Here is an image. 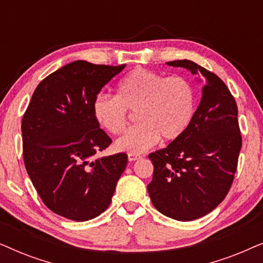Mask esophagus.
Returning <instances> with one entry per match:
<instances>
[{"label":"esophagus","mask_w":263,"mask_h":263,"mask_svg":"<svg viewBox=\"0 0 263 263\" xmlns=\"http://www.w3.org/2000/svg\"><path fill=\"white\" fill-rule=\"evenodd\" d=\"M141 159V156L140 154H134V153H129L128 154V160L129 161H135Z\"/></svg>","instance_id":"34e87169"}]
</instances>
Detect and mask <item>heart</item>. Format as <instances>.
<instances>
[{"mask_svg": "<svg viewBox=\"0 0 263 263\" xmlns=\"http://www.w3.org/2000/svg\"><path fill=\"white\" fill-rule=\"evenodd\" d=\"M92 110L100 127L114 135L127 127L128 110H136L139 123L117 140L116 148L138 154L160 138L171 141L184 133L195 112V91L185 78L139 68L122 79L116 96H97Z\"/></svg>", "mask_w": 263, "mask_h": 263, "instance_id": "b5f03b06", "label": "heart"}]
</instances>
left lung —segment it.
Segmentation results:
<instances>
[{
  "label": "left lung",
  "instance_id": "8db88e82",
  "mask_svg": "<svg viewBox=\"0 0 263 263\" xmlns=\"http://www.w3.org/2000/svg\"><path fill=\"white\" fill-rule=\"evenodd\" d=\"M166 64L202 77L204 86L184 133L148 156L154 170L147 189L160 213L190 221L213 211L231 188L242 147L238 109L218 75L189 60Z\"/></svg>",
  "mask_w": 263,
  "mask_h": 263
}]
</instances>
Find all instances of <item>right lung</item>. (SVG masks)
<instances>
[{
	"instance_id": "obj_1",
	"label": "right lung",
	"mask_w": 263,
	"mask_h": 263,
	"mask_svg": "<svg viewBox=\"0 0 263 263\" xmlns=\"http://www.w3.org/2000/svg\"><path fill=\"white\" fill-rule=\"evenodd\" d=\"M122 66L75 61L46 77L25 111L23 156L35 190L53 213L75 221L109 207L128 163L125 153L98 158L111 139L93 116V100Z\"/></svg>"
}]
</instances>
